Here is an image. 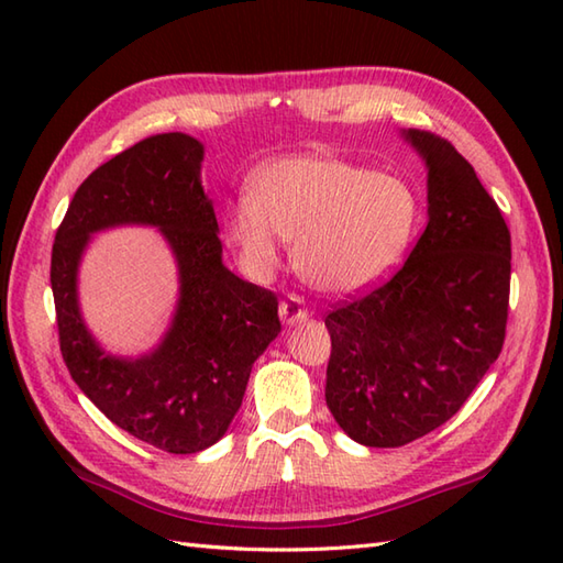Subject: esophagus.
Wrapping results in <instances>:
<instances>
[{
    "label": "esophagus",
    "instance_id": "34e87169",
    "mask_svg": "<svg viewBox=\"0 0 563 563\" xmlns=\"http://www.w3.org/2000/svg\"><path fill=\"white\" fill-rule=\"evenodd\" d=\"M278 312H280V319H283L285 327L302 324V321H307V317H309L305 300H302V297H297V295L285 297L280 307H278Z\"/></svg>",
    "mask_w": 563,
    "mask_h": 563
}]
</instances>
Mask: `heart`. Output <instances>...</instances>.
Wrapping results in <instances>:
<instances>
[{
    "label": "heart",
    "mask_w": 563,
    "mask_h": 563,
    "mask_svg": "<svg viewBox=\"0 0 563 563\" xmlns=\"http://www.w3.org/2000/svg\"><path fill=\"white\" fill-rule=\"evenodd\" d=\"M421 224V200L399 176L327 154L263 164L251 194L224 212V232L249 275L278 268L288 239L295 263L314 288L365 292L385 283L409 254Z\"/></svg>",
    "instance_id": "1"
}]
</instances>
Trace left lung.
Segmentation results:
<instances>
[{
    "label": "left lung",
    "mask_w": 563,
    "mask_h": 563,
    "mask_svg": "<svg viewBox=\"0 0 563 563\" xmlns=\"http://www.w3.org/2000/svg\"><path fill=\"white\" fill-rule=\"evenodd\" d=\"M401 137L426 162V230L391 280L327 317V406L365 448H401L450 421L506 339L504 214L448 140Z\"/></svg>",
    "instance_id": "left-lung-1"
}]
</instances>
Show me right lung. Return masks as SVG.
I'll use <instances>...</instances> for the list:
<instances>
[{"label": "right lung", "mask_w": 563, "mask_h": 563, "mask_svg": "<svg viewBox=\"0 0 563 563\" xmlns=\"http://www.w3.org/2000/svg\"><path fill=\"white\" fill-rule=\"evenodd\" d=\"M206 147L186 133L137 142L101 164L55 234L51 285L59 351L77 387L125 433L172 454L214 445L242 406L256 357L280 333L275 295L222 263L220 227L200 181ZM154 225L179 273L173 324L152 352H106L78 307L80 256L97 231Z\"/></svg>", "instance_id": "1"}]
</instances>
